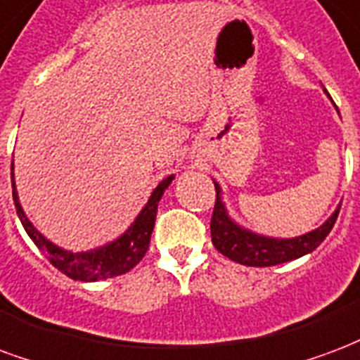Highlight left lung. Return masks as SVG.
Listing matches in <instances>:
<instances>
[{
	"instance_id": "left-lung-1",
	"label": "left lung",
	"mask_w": 360,
	"mask_h": 360,
	"mask_svg": "<svg viewBox=\"0 0 360 360\" xmlns=\"http://www.w3.org/2000/svg\"><path fill=\"white\" fill-rule=\"evenodd\" d=\"M215 185V206L212 214V242L215 250L223 254L229 259L248 265V267H271L278 263L292 262L302 255L313 252L321 246V242L328 236V233L334 227V223L340 214V207L328 217V221L321 225L315 231H311L295 238H269L255 234L252 231L238 227L231 217H229L225 204L221 202V188L217 183Z\"/></svg>"
}]
</instances>
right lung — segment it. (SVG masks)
<instances>
[{
    "label": "right lung",
    "instance_id": "right-lung-1",
    "mask_svg": "<svg viewBox=\"0 0 360 360\" xmlns=\"http://www.w3.org/2000/svg\"><path fill=\"white\" fill-rule=\"evenodd\" d=\"M175 175H169L154 188L150 198L146 202V206L141 210L137 219L133 221L131 227L120 238H116L106 246H101L97 250L89 252H68L63 248L55 246L53 242L45 238L44 234L38 233L32 225L28 217L24 215L20 202H18L17 188H15V175H13V164H11V185H13V200L17 207V215L22 223L24 231L28 233L32 242L38 246L39 252H44L45 257L51 262L53 267H57L63 275L70 276L74 281L82 282H97L112 276L124 275L127 271H131L137 263L145 257L148 244H150V234H153L154 221H156V212H158V202L162 194L169 187Z\"/></svg>",
    "mask_w": 360,
    "mask_h": 360
}]
</instances>
